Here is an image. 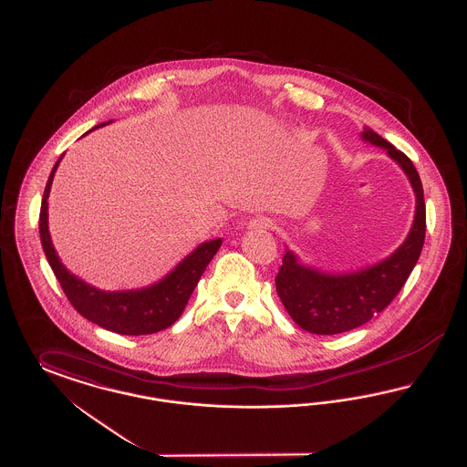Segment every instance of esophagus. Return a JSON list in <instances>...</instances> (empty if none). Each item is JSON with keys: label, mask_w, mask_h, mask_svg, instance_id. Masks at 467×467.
<instances>
[{"label": "esophagus", "mask_w": 467, "mask_h": 467, "mask_svg": "<svg viewBox=\"0 0 467 467\" xmlns=\"http://www.w3.org/2000/svg\"><path fill=\"white\" fill-rule=\"evenodd\" d=\"M273 221L269 217L265 215H259V217H254L250 223H248V229H254V231H265V229H271Z\"/></svg>", "instance_id": "obj_1"}]
</instances>
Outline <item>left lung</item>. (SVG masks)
<instances>
[{"label":"left lung","mask_w":467,"mask_h":467,"mask_svg":"<svg viewBox=\"0 0 467 467\" xmlns=\"http://www.w3.org/2000/svg\"><path fill=\"white\" fill-rule=\"evenodd\" d=\"M362 140L385 149L410 178L417 196L415 221L404 244L390 257L356 273H324L301 265L290 250L285 252L275 278L276 292L290 318L308 333H347L369 322L400 294L422 252L425 202L417 168L410 157L373 130L364 128Z\"/></svg>","instance_id":"left-lung-1"}]
</instances>
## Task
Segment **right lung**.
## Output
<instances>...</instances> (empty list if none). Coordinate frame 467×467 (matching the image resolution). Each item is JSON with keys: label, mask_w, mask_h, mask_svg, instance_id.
<instances>
[{"label": "right lung", "mask_w": 467, "mask_h": 467, "mask_svg": "<svg viewBox=\"0 0 467 467\" xmlns=\"http://www.w3.org/2000/svg\"><path fill=\"white\" fill-rule=\"evenodd\" d=\"M110 124V122H107ZM103 124L96 128H103ZM63 156L54 164L50 177L45 185L42 208H40V238L44 246L45 257L52 267L56 278L65 290L67 301L84 318L98 324L99 327L111 333L126 336L154 334L173 326L187 306L191 294L196 289L201 275L204 273L223 240H212L201 244L192 254H189L168 276L147 289L124 290V292H105L96 289L84 280L71 275L59 261L52 240L48 234V194L54 180V173Z\"/></svg>", "instance_id": "right-lung-1"}]
</instances>
